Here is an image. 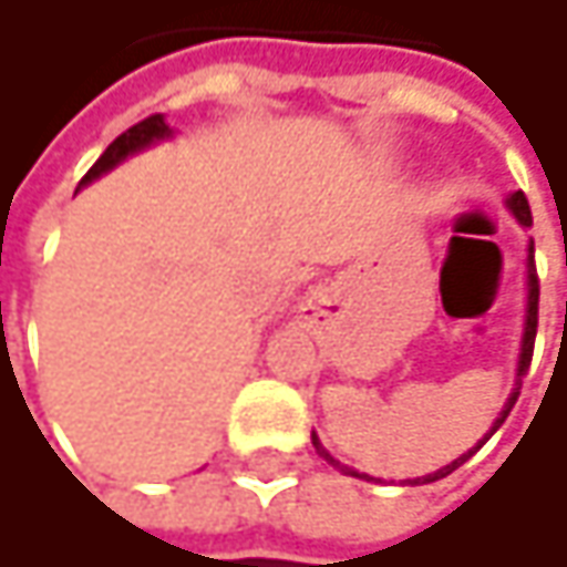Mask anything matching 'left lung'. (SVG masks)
<instances>
[{"instance_id": "obj_1", "label": "left lung", "mask_w": 567, "mask_h": 567, "mask_svg": "<svg viewBox=\"0 0 567 567\" xmlns=\"http://www.w3.org/2000/svg\"><path fill=\"white\" fill-rule=\"evenodd\" d=\"M506 209H509L512 216H515V223L522 226V229H528L532 226V209H528V199H525V193L522 189H515L506 196ZM528 256H525V324H522V341H518V364H515V384H512L509 396H506V403H503V410H499V416L493 420V426H489V433L473 446V450H466L463 456H456L453 463H446L443 470H436V473H426V476H416V480H406L410 486H423V483H436V480H443V476H450L453 470H460L503 423H506V416H509V410L515 406V400H518V388H522V378H525V371H528V361H532V344H535V328H538V276H535V246H532V239H528V249H525ZM311 443H315V453L324 460V463H331L334 470H341V473H351V476H358V480H368V476H361L358 470H351V466H344V463H338L324 446H321V440H318V433H311Z\"/></svg>"}]
</instances>
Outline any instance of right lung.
<instances>
[{"instance_id": "add662e5", "label": "right lung", "mask_w": 567, "mask_h": 567, "mask_svg": "<svg viewBox=\"0 0 567 567\" xmlns=\"http://www.w3.org/2000/svg\"><path fill=\"white\" fill-rule=\"evenodd\" d=\"M173 131L171 124H167V117L164 114H154V117H147V121H141V124H134L131 131H124L101 157H97V164L87 171V176L81 179V186H87V183H94V179H101L104 173H111L114 167H121L127 157H134V154H144L147 147H157L161 141H171Z\"/></svg>"}]
</instances>
